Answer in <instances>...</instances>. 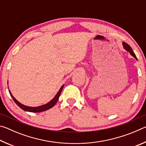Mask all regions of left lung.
Listing matches in <instances>:
<instances>
[{"label": "left lung", "instance_id": "left-lung-1", "mask_svg": "<svg viewBox=\"0 0 146 146\" xmlns=\"http://www.w3.org/2000/svg\"><path fill=\"white\" fill-rule=\"evenodd\" d=\"M122 44H123V48H124V49H126V50H127V51H129V53L131 54V55L133 56V57H134L135 58H136V59H137V56H136L135 54L134 53V52H133V51L132 50L131 48V47H130V46L129 45V44H127V43L124 42H123Z\"/></svg>", "mask_w": 146, "mask_h": 146}]
</instances>
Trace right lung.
I'll return each instance as SVG.
<instances>
[{
  "mask_svg": "<svg viewBox=\"0 0 146 146\" xmlns=\"http://www.w3.org/2000/svg\"><path fill=\"white\" fill-rule=\"evenodd\" d=\"M63 87H64V85L60 88V90H59V91H58L57 94H56V95H55V97H54L53 99L50 101V102H49L48 104H46L38 106V107H28V106H24L23 104H21L19 102H18V101H17L15 99V98H14V97L13 95H12V94L11 93L10 91H9V94H10V95L11 96V97L13 98L14 102H15L17 104V105L19 106V107L21 108L22 110H23L24 111H29V112L37 113V112L44 111L48 110H49V109H50L52 107H53V106L55 105V104L56 103V102H57L58 100V98H59V97H60L62 91Z\"/></svg>",
  "mask_w": 146,
  "mask_h": 146,
  "instance_id": "right-lung-1",
  "label": "right lung"
}]
</instances>
